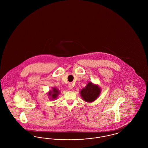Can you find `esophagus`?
I'll list each match as a JSON object with an SVG mask.
<instances>
[{"mask_svg": "<svg viewBox=\"0 0 148 148\" xmlns=\"http://www.w3.org/2000/svg\"><path fill=\"white\" fill-rule=\"evenodd\" d=\"M68 87H69V88L70 89H73V84H72L71 83H69V84H68Z\"/></svg>", "mask_w": 148, "mask_h": 148, "instance_id": "1", "label": "esophagus"}]
</instances>
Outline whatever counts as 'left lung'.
<instances>
[{"mask_svg":"<svg viewBox=\"0 0 148 148\" xmlns=\"http://www.w3.org/2000/svg\"><path fill=\"white\" fill-rule=\"evenodd\" d=\"M101 92L100 88L98 85L89 82L86 86L80 92L82 98L86 102L91 103L98 98Z\"/></svg>","mask_w":148,"mask_h":148,"instance_id":"obj_1","label":"left lung"}]
</instances>
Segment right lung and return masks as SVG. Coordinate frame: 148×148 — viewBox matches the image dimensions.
Segmentation results:
<instances>
[{"label": "right lung", "instance_id": "add662e5", "mask_svg": "<svg viewBox=\"0 0 148 148\" xmlns=\"http://www.w3.org/2000/svg\"><path fill=\"white\" fill-rule=\"evenodd\" d=\"M59 93L60 92L59 90H58L56 88H53L52 90H50V92H48V95L49 97H50V99L54 100L57 98Z\"/></svg>", "mask_w": 148, "mask_h": 148}]
</instances>
